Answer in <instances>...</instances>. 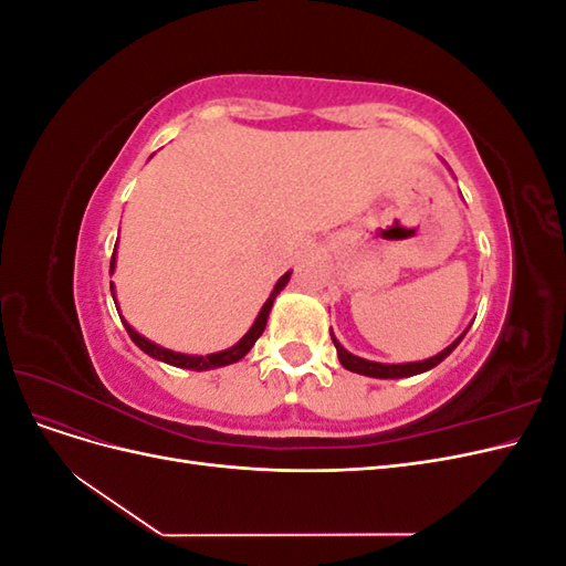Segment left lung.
Listing matches in <instances>:
<instances>
[{
	"mask_svg": "<svg viewBox=\"0 0 566 566\" xmlns=\"http://www.w3.org/2000/svg\"><path fill=\"white\" fill-rule=\"evenodd\" d=\"M468 333V331H465ZM465 333L458 335L451 345L447 349H441L439 354L424 358V361H410V364H378V361H368V358H361L356 356L352 352H347L345 347L339 345V339L333 335L331 331V337H333V345L337 349V356H339V364L345 366L347 370L352 373H358V375H368V378H380V380H397V378H410V375H420L424 370H432L434 366H439L443 358H447L458 345L460 339L465 337Z\"/></svg>",
	"mask_w": 566,
	"mask_h": 566,
	"instance_id": "left-lung-1",
	"label": "left lung"
}]
</instances>
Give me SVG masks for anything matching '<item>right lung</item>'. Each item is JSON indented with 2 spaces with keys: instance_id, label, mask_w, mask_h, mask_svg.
<instances>
[{
  "instance_id": "obj_1",
  "label": "right lung",
  "mask_w": 566,
  "mask_h": 566,
  "mask_svg": "<svg viewBox=\"0 0 566 566\" xmlns=\"http://www.w3.org/2000/svg\"><path fill=\"white\" fill-rule=\"evenodd\" d=\"M115 252H117V248L113 250V256H111V273L115 271ZM290 273H293V271H285L283 276L276 281V285H273L269 300L264 302L260 314H256L254 323L250 325V331H248L241 339H238L233 347L214 352V354H205V356H200V354H181V352H175V349L160 347V345H156V342H150L148 337H144L142 333H136V331L132 328V325L125 321V316H119V318H123V325L127 328V333H129L134 345L139 347L142 352H146L148 356L158 358V361H163V364L177 366V368H186V370H212V368H221V366H231V364H235V361H241V358L254 347L256 337H260V335L264 333L269 314H271V306H273V302H276V297L281 295V290L287 285ZM111 293H113V300H115V285H113V283H111ZM115 302H117V300H115ZM115 306H117V304H115ZM117 314H119V306H117Z\"/></svg>"
}]
</instances>
